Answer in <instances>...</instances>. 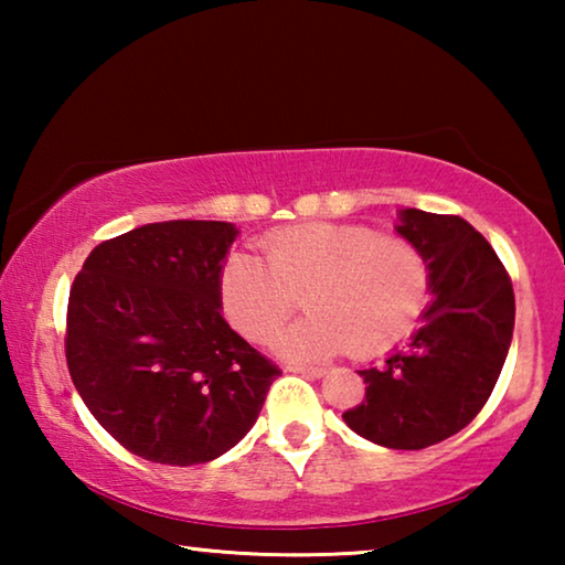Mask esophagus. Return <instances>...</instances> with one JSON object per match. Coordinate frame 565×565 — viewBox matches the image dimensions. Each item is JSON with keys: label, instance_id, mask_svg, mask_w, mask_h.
I'll return each instance as SVG.
<instances>
[{"label": "esophagus", "instance_id": "34e87169", "mask_svg": "<svg viewBox=\"0 0 565 565\" xmlns=\"http://www.w3.org/2000/svg\"><path fill=\"white\" fill-rule=\"evenodd\" d=\"M291 374H301V376H309V379H323L327 376V369H319V366H289Z\"/></svg>", "mask_w": 565, "mask_h": 565}]
</instances>
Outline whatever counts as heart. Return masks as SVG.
<instances>
[{
  "instance_id": "heart-1",
  "label": "heart",
  "mask_w": 565,
  "mask_h": 565,
  "mask_svg": "<svg viewBox=\"0 0 565 565\" xmlns=\"http://www.w3.org/2000/svg\"><path fill=\"white\" fill-rule=\"evenodd\" d=\"M264 262L238 252L222 271V303L252 341H269L303 294L311 313L276 349L294 361H323L353 349L376 353L408 337L428 303L424 254L401 236L359 224H303L262 242Z\"/></svg>"
}]
</instances>
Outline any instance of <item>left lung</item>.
<instances>
[{"label": "left lung", "mask_w": 565, "mask_h": 565, "mask_svg": "<svg viewBox=\"0 0 565 565\" xmlns=\"http://www.w3.org/2000/svg\"><path fill=\"white\" fill-rule=\"evenodd\" d=\"M396 234L424 254L434 299L406 349L359 371L366 401L343 420L371 444L418 451L461 431L489 401L509 356L515 299L499 256L466 218L401 209Z\"/></svg>", "instance_id": "obj_1"}]
</instances>
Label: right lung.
I'll list each match as a JSON object with an SVG mask.
<instances>
[{
	"label": "right lung",
	"mask_w": 565,
	"mask_h": 565,
	"mask_svg": "<svg viewBox=\"0 0 565 565\" xmlns=\"http://www.w3.org/2000/svg\"><path fill=\"white\" fill-rule=\"evenodd\" d=\"M228 222L147 224L76 274L66 366L102 428L147 461H214L252 431L281 374L222 317Z\"/></svg>",
	"instance_id": "1"
}]
</instances>
